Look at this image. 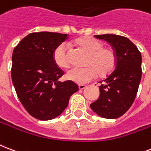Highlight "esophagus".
<instances>
[{
  "label": "esophagus",
  "mask_w": 151,
  "mask_h": 151,
  "mask_svg": "<svg viewBox=\"0 0 151 151\" xmlns=\"http://www.w3.org/2000/svg\"><path fill=\"white\" fill-rule=\"evenodd\" d=\"M86 87V85H79V86H78V88H79L80 90H82V89H84Z\"/></svg>",
  "instance_id": "1"
}]
</instances>
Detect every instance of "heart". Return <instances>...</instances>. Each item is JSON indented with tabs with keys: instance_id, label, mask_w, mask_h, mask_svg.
Segmentation results:
<instances>
[{
	"instance_id": "1",
	"label": "heart",
	"mask_w": 151,
	"mask_h": 151,
	"mask_svg": "<svg viewBox=\"0 0 151 151\" xmlns=\"http://www.w3.org/2000/svg\"><path fill=\"white\" fill-rule=\"evenodd\" d=\"M76 42L89 54L86 61L88 66L74 67L68 70L66 77L69 80L84 84L96 78L98 73L104 76L113 70L116 63V55L112 49L104 47L101 41L93 37L80 38ZM54 59L60 67L67 68L70 65V48L68 43L63 42L58 46L54 51Z\"/></svg>"
}]
</instances>
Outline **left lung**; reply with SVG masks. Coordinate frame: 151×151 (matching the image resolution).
Listing matches in <instances>:
<instances>
[{"mask_svg": "<svg viewBox=\"0 0 151 151\" xmlns=\"http://www.w3.org/2000/svg\"><path fill=\"white\" fill-rule=\"evenodd\" d=\"M112 46L116 63L115 70L103 80L100 96L90 104L92 110L106 119H116L132 106L142 78V55L127 38L112 34L94 35Z\"/></svg>", "mask_w": 151, "mask_h": 151, "instance_id": "1", "label": "left lung"}]
</instances>
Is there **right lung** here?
<instances>
[{
  "label": "right lung",
  "instance_id": "add662e5",
  "mask_svg": "<svg viewBox=\"0 0 151 151\" xmlns=\"http://www.w3.org/2000/svg\"><path fill=\"white\" fill-rule=\"evenodd\" d=\"M67 38V34L33 32L14 48L12 83L23 106L35 119L50 120L58 116L78 90L72 81H58L64 72L54 59L56 47Z\"/></svg>",
  "mask_w": 151,
  "mask_h": 151
}]
</instances>
